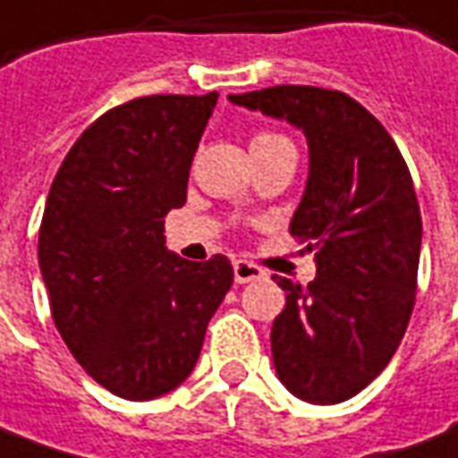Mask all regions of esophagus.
<instances>
[{"mask_svg":"<svg viewBox=\"0 0 458 458\" xmlns=\"http://www.w3.org/2000/svg\"><path fill=\"white\" fill-rule=\"evenodd\" d=\"M264 276V269L257 267V264H251L247 259H236L234 261V279L236 284H249L254 282V279H261Z\"/></svg>","mask_w":458,"mask_h":458,"instance_id":"esophagus-1","label":"esophagus"}]
</instances>
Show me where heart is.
Here are the masks:
<instances>
[{
  "instance_id": "heart-1",
  "label": "heart",
  "mask_w": 458,
  "mask_h": 458,
  "mask_svg": "<svg viewBox=\"0 0 458 458\" xmlns=\"http://www.w3.org/2000/svg\"><path fill=\"white\" fill-rule=\"evenodd\" d=\"M271 137H276V134H267V131H264V134H257V137H254V141H259V139H271Z\"/></svg>"
}]
</instances>
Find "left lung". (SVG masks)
<instances>
[{
  "mask_svg": "<svg viewBox=\"0 0 458 458\" xmlns=\"http://www.w3.org/2000/svg\"><path fill=\"white\" fill-rule=\"evenodd\" d=\"M229 102L286 119L309 141V179L289 232L314 251L307 286L274 279L286 304L271 327L276 377L311 403L352 399L379 377L411 317L421 211L402 151L349 94L282 84Z\"/></svg>",
  "mask_w": 458,
  "mask_h": 458,
  "instance_id": "1",
  "label": "left lung"
}]
</instances>
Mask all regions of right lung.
Returning a JSON list of instances; mask_svg holds the SVG:
<instances>
[{
    "mask_svg": "<svg viewBox=\"0 0 458 458\" xmlns=\"http://www.w3.org/2000/svg\"><path fill=\"white\" fill-rule=\"evenodd\" d=\"M219 94H154L109 109L56 172L39 269L52 319L81 369L129 402L194 371L207 324L234 282L232 261L164 247V216L184 207L191 159Z\"/></svg>",
    "mask_w": 458,
    "mask_h": 458,
    "instance_id": "add662e5",
    "label": "right lung"
}]
</instances>
